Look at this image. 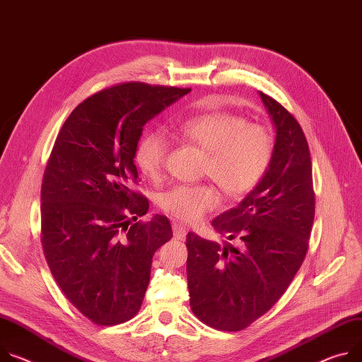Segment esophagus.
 Here are the masks:
<instances>
[{"label": "esophagus", "instance_id": "1", "mask_svg": "<svg viewBox=\"0 0 362 362\" xmlns=\"http://www.w3.org/2000/svg\"><path fill=\"white\" fill-rule=\"evenodd\" d=\"M187 234V229L180 223H173V235L176 240H185Z\"/></svg>", "mask_w": 362, "mask_h": 362}]
</instances>
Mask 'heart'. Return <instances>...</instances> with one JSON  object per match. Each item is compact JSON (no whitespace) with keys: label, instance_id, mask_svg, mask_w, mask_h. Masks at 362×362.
I'll list each match as a JSON object with an SVG mask.
<instances>
[{"label":"heart","instance_id":"b5f03b06","mask_svg":"<svg viewBox=\"0 0 362 362\" xmlns=\"http://www.w3.org/2000/svg\"><path fill=\"white\" fill-rule=\"evenodd\" d=\"M175 134L205 153L202 175L212 179L229 199H241L264 177L276 147L272 129L226 112L209 111L186 117ZM169 154V140L161 131L146 133L136 147V164L153 182L161 180ZM219 204L211 183L176 185L158 194V206L179 221L192 223Z\"/></svg>","mask_w":362,"mask_h":362}]
</instances>
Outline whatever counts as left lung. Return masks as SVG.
Returning <instances> with one entry per match:
<instances>
[{
	"label": "left lung",
	"mask_w": 362,
	"mask_h": 362,
	"mask_svg": "<svg viewBox=\"0 0 362 362\" xmlns=\"http://www.w3.org/2000/svg\"><path fill=\"white\" fill-rule=\"evenodd\" d=\"M276 127V147L261 182L241 204L212 221L237 245L187 234V287L196 317L238 332L269 312L299 272L315 219L309 146L300 124L259 92Z\"/></svg>",
	"instance_id": "1"
}]
</instances>
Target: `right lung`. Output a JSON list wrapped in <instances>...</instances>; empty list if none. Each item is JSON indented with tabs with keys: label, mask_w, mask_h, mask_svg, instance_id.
Returning <instances> with one entry per match:
<instances>
[{
	"label": "right lung",
	"mask_w": 362,
	"mask_h": 362,
	"mask_svg": "<svg viewBox=\"0 0 362 362\" xmlns=\"http://www.w3.org/2000/svg\"><path fill=\"white\" fill-rule=\"evenodd\" d=\"M143 82L93 93L64 121L42 183V245L68 300L90 322L134 317L154 252L172 237L164 215L137 221L148 201L134 190V154L143 127L189 93Z\"/></svg>",
	"instance_id": "right-lung-1"
}]
</instances>
